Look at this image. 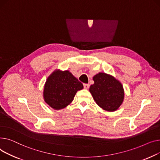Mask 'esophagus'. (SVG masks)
I'll list each match as a JSON object with an SVG mask.
<instances>
[{
    "label": "esophagus",
    "instance_id": "34e87169",
    "mask_svg": "<svg viewBox=\"0 0 160 160\" xmlns=\"http://www.w3.org/2000/svg\"><path fill=\"white\" fill-rule=\"evenodd\" d=\"M83 85H84V88H85V89H88V88L90 87V84H84Z\"/></svg>",
    "mask_w": 160,
    "mask_h": 160
}]
</instances>
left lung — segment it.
Listing matches in <instances>:
<instances>
[{
  "label": "left lung",
  "instance_id": "left-lung-1",
  "mask_svg": "<svg viewBox=\"0 0 160 160\" xmlns=\"http://www.w3.org/2000/svg\"><path fill=\"white\" fill-rule=\"evenodd\" d=\"M94 84L90 87V92L97 104L107 111L116 110L124 98L122 84L114 77L105 73H99L93 78Z\"/></svg>",
  "mask_w": 160,
  "mask_h": 160
}]
</instances>
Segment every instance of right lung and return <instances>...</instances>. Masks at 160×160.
Wrapping results in <instances>:
<instances>
[{"instance_id": "right-lung-1", "label": "right lung", "mask_w": 160, "mask_h": 160, "mask_svg": "<svg viewBox=\"0 0 160 160\" xmlns=\"http://www.w3.org/2000/svg\"><path fill=\"white\" fill-rule=\"evenodd\" d=\"M82 88V84L68 71H55L47 79L44 98L52 108L60 110L68 106Z\"/></svg>"}]
</instances>
